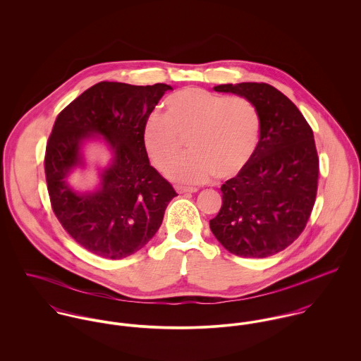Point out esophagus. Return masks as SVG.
Segmentation results:
<instances>
[{
	"mask_svg": "<svg viewBox=\"0 0 361 361\" xmlns=\"http://www.w3.org/2000/svg\"><path fill=\"white\" fill-rule=\"evenodd\" d=\"M175 189H176V192H178L179 195H186V193H196V192H197V189H196V188H188V186H176Z\"/></svg>",
	"mask_w": 361,
	"mask_h": 361,
	"instance_id": "obj_1",
	"label": "esophagus"
}]
</instances>
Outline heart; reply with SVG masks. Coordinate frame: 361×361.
Returning a JSON list of instances; mask_svg holds the SVG:
<instances>
[{"label":"heart","instance_id":"1","mask_svg":"<svg viewBox=\"0 0 361 361\" xmlns=\"http://www.w3.org/2000/svg\"><path fill=\"white\" fill-rule=\"evenodd\" d=\"M256 108L245 99L188 87L165 100V116L152 115L143 126V145L155 166L165 172L183 153L192 154L169 176L183 183H207L236 175L250 159L258 139Z\"/></svg>","mask_w":361,"mask_h":361}]
</instances>
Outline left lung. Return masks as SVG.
<instances>
[{
	"label": "left lung",
	"instance_id": "left-lung-1",
	"mask_svg": "<svg viewBox=\"0 0 361 361\" xmlns=\"http://www.w3.org/2000/svg\"><path fill=\"white\" fill-rule=\"evenodd\" d=\"M256 108L259 140L247 164L221 186L222 207L209 228L240 257L274 256L292 245L309 221L317 195L318 155L307 121L267 83L219 85Z\"/></svg>",
	"mask_w": 361,
	"mask_h": 361
}]
</instances>
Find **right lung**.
Returning <instances> with one entry per match:
<instances>
[{
  "label": "right lung",
  "mask_w": 361,
  "mask_h": 361,
  "mask_svg": "<svg viewBox=\"0 0 361 361\" xmlns=\"http://www.w3.org/2000/svg\"><path fill=\"white\" fill-rule=\"evenodd\" d=\"M171 86L100 82L56 116L46 150V179L54 214L63 229L99 257L119 259L145 247L178 196L150 165L143 126ZM103 142L111 158L98 167V185L78 191L68 182L87 167L85 146Z\"/></svg>",
  "instance_id": "obj_1"
}]
</instances>
